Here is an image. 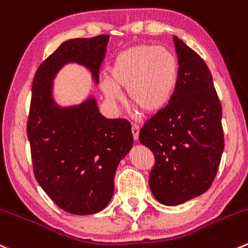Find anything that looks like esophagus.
Returning <instances> with one entry per match:
<instances>
[{
	"label": "esophagus",
	"mask_w": 248,
	"mask_h": 248,
	"mask_svg": "<svg viewBox=\"0 0 248 248\" xmlns=\"http://www.w3.org/2000/svg\"><path fill=\"white\" fill-rule=\"evenodd\" d=\"M139 131H140V129H139V127L137 126V124H132V134H133L134 140H138Z\"/></svg>",
	"instance_id": "obj_1"
}]
</instances>
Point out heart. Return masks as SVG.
Listing matches in <instances>:
<instances>
[{"instance_id":"obj_1","label":"heart","mask_w":248,"mask_h":248,"mask_svg":"<svg viewBox=\"0 0 248 248\" xmlns=\"http://www.w3.org/2000/svg\"><path fill=\"white\" fill-rule=\"evenodd\" d=\"M179 65L177 58L165 47L138 45L120 52L108 68L100 90L110 104L127 99L145 114L162 111L172 99L178 85Z\"/></svg>"}]
</instances>
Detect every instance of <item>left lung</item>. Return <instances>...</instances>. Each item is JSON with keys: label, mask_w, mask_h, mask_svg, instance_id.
<instances>
[{"label": "left lung", "mask_w": 248, "mask_h": 248, "mask_svg": "<svg viewBox=\"0 0 248 248\" xmlns=\"http://www.w3.org/2000/svg\"><path fill=\"white\" fill-rule=\"evenodd\" d=\"M178 85L162 111L144 124L139 141L153 151L149 174L154 198L178 206L202 195L213 183L224 149L222 105L202 58L173 36Z\"/></svg>", "instance_id": "obj_1"}]
</instances>
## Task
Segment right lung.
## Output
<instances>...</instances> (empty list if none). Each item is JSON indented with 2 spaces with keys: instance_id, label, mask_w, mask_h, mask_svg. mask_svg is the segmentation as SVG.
<instances>
[{
  "instance_id": "right-lung-1",
  "label": "right lung",
  "mask_w": 248,
  "mask_h": 248,
  "mask_svg": "<svg viewBox=\"0 0 248 248\" xmlns=\"http://www.w3.org/2000/svg\"><path fill=\"white\" fill-rule=\"evenodd\" d=\"M108 41L109 35L65 41L38 66L32 81L28 138L33 174L53 202L71 215H94L107 207L117 166L133 146L131 124L103 116L93 95L74 105L54 99V78L66 64L82 65L98 85Z\"/></svg>"
}]
</instances>
